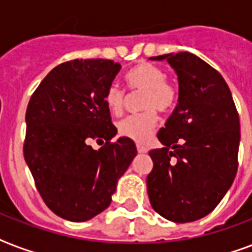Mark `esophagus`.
Listing matches in <instances>:
<instances>
[{
    "label": "esophagus",
    "mask_w": 252,
    "mask_h": 252,
    "mask_svg": "<svg viewBox=\"0 0 252 252\" xmlns=\"http://www.w3.org/2000/svg\"><path fill=\"white\" fill-rule=\"evenodd\" d=\"M137 152L138 153H148V148L141 144H137Z\"/></svg>",
    "instance_id": "34e87169"
}]
</instances>
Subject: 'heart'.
Wrapping results in <instances>:
<instances>
[{
  "mask_svg": "<svg viewBox=\"0 0 252 252\" xmlns=\"http://www.w3.org/2000/svg\"><path fill=\"white\" fill-rule=\"evenodd\" d=\"M166 72L157 65L140 63L126 73V84L132 91H142V112L126 116L118 124L119 133L136 142H146L157 126L159 112H168L178 102V90L168 82ZM124 91L116 84H111L103 95L107 110L119 115L124 107Z\"/></svg>",
  "mask_w": 252,
  "mask_h": 252,
  "instance_id": "heart-1",
  "label": "heart"
}]
</instances>
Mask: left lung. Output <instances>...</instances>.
<instances>
[{"instance_id":"1","label":"left lung","mask_w":252,"mask_h":252,"mask_svg":"<svg viewBox=\"0 0 252 252\" xmlns=\"http://www.w3.org/2000/svg\"><path fill=\"white\" fill-rule=\"evenodd\" d=\"M167 60L178 74L179 99L150 150L148 195L158 215L192 222L209 215L238 170L239 116L229 86L215 68L189 52L152 57Z\"/></svg>"}]
</instances>
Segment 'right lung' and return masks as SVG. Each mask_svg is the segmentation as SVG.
<instances>
[{
	"label": "right lung",
	"instance_id": "add662e5",
	"mask_svg": "<svg viewBox=\"0 0 252 252\" xmlns=\"http://www.w3.org/2000/svg\"><path fill=\"white\" fill-rule=\"evenodd\" d=\"M120 68L103 59L66 61L31 95L23 154L41 199L61 219L82 222L104 211L137 154L130 138L111 142L118 130L103 95ZM91 141L103 146L95 151Z\"/></svg>",
	"mask_w": 252,
	"mask_h": 252
}]
</instances>
